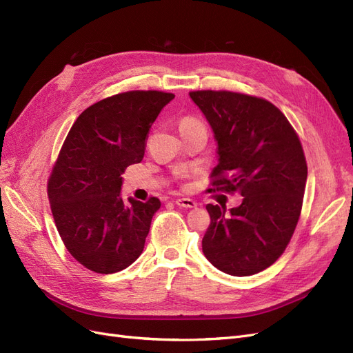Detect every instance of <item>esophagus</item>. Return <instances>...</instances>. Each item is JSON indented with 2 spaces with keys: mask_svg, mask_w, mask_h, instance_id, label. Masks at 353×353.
Masks as SVG:
<instances>
[{
  "mask_svg": "<svg viewBox=\"0 0 353 353\" xmlns=\"http://www.w3.org/2000/svg\"><path fill=\"white\" fill-rule=\"evenodd\" d=\"M175 204L178 207H184V208H194V207H196V203L194 200H191V199H178V200H175Z\"/></svg>",
  "mask_w": 353,
  "mask_h": 353,
  "instance_id": "1",
  "label": "esophagus"
}]
</instances>
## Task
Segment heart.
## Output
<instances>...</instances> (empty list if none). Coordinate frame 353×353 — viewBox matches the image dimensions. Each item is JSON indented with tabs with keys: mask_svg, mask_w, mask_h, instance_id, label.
<instances>
[{
	"mask_svg": "<svg viewBox=\"0 0 353 353\" xmlns=\"http://www.w3.org/2000/svg\"><path fill=\"white\" fill-rule=\"evenodd\" d=\"M188 123H200V121H196L195 119H190V117H188V119H184V120L181 121V124H188Z\"/></svg>",
	"mask_w": 353,
	"mask_h": 353,
	"instance_id": "1",
	"label": "heart"
}]
</instances>
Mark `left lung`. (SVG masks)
I'll use <instances>...</instances> for the list:
<instances>
[{"label": "left lung", "mask_w": 353, "mask_h": 353, "mask_svg": "<svg viewBox=\"0 0 353 353\" xmlns=\"http://www.w3.org/2000/svg\"><path fill=\"white\" fill-rule=\"evenodd\" d=\"M217 142L211 191H239L242 204H207L211 223L203 237L217 270L248 276L271 266L299 223L307 181L300 139L287 117L263 98L232 91H191Z\"/></svg>", "instance_id": "8db88e82"}]
</instances>
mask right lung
I'll return each instance as SVG.
<instances>
[{"label": "right lung", "instance_id": "1", "mask_svg": "<svg viewBox=\"0 0 353 353\" xmlns=\"http://www.w3.org/2000/svg\"><path fill=\"white\" fill-rule=\"evenodd\" d=\"M174 98L162 91L104 98L81 112L65 139L48 195L66 249L90 271H123L143 252L161 201L124 203L121 174L143 159L149 129Z\"/></svg>", "mask_w": 353, "mask_h": 353}]
</instances>
